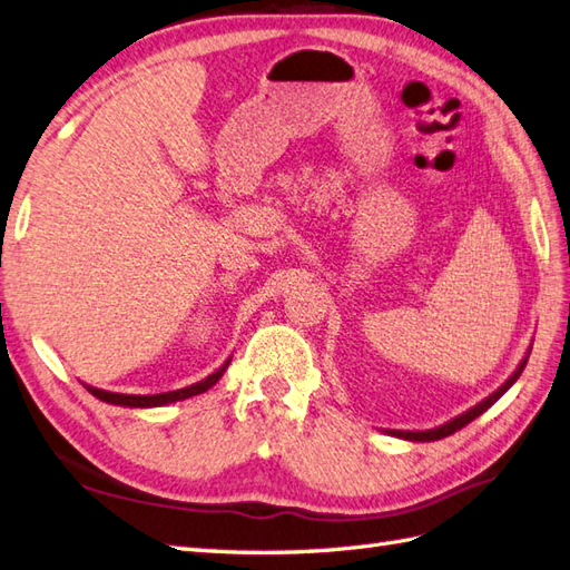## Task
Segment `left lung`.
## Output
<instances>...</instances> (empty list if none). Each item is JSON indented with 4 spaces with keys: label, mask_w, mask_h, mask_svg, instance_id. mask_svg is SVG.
I'll return each instance as SVG.
<instances>
[{
    "label": "left lung",
    "mask_w": 570,
    "mask_h": 570,
    "mask_svg": "<svg viewBox=\"0 0 570 570\" xmlns=\"http://www.w3.org/2000/svg\"><path fill=\"white\" fill-rule=\"evenodd\" d=\"M529 353H532V346L527 348L524 358L520 361V365H517L514 373L508 377V381H504L495 392H492V395H488L485 400H480L478 404H473V407L465 410L463 414L453 416V420H449V422H444V424H439V426H434V429H414V432H410V429H383V432L390 434V436L404 439V441H439V439H444V436H451L453 432H459V429H463L465 424H471V422L475 420V416H480L485 410H490L492 404H495V402L504 395V392H508V390L517 383V377L522 375L524 365H527V361H529Z\"/></svg>",
    "instance_id": "left-lung-1"
}]
</instances>
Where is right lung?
Returning a JSON list of instances; mask_svg holds the SVG:
<instances>
[{
	"label": "right lung",
	"mask_w": 570,
	"mask_h": 570,
	"mask_svg": "<svg viewBox=\"0 0 570 570\" xmlns=\"http://www.w3.org/2000/svg\"><path fill=\"white\" fill-rule=\"evenodd\" d=\"M229 363H232V356L226 358L212 375L202 377L199 383H193V385L180 387V390L160 392V395H124V392H109V390H99V387H92V385H85V387H87V392H92L97 400H102L107 404H119V407H141V410L163 407V404H173V402H180V400L195 397V395H202V392H207L209 387L217 385L219 377L226 373V368H229Z\"/></svg>",
	"instance_id": "add662e5"
}]
</instances>
